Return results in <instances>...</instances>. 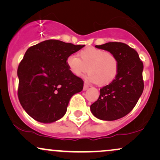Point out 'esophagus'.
<instances>
[{
    "mask_svg": "<svg viewBox=\"0 0 160 160\" xmlns=\"http://www.w3.org/2000/svg\"><path fill=\"white\" fill-rule=\"evenodd\" d=\"M88 88H89V85H88V84H86L85 82V83H84V85H83V90L86 91V89H88Z\"/></svg>",
    "mask_w": 160,
    "mask_h": 160,
    "instance_id": "1",
    "label": "esophagus"
}]
</instances>
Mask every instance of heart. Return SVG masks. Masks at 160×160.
Returning a JSON list of instances; mask_svg holds the SVG:
<instances>
[{
	"label": "heart",
	"mask_w": 160,
	"mask_h": 160,
	"mask_svg": "<svg viewBox=\"0 0 160 160\" xmlns=\"http://www.w3.org/2000/svg\"><path fill=\"white\" fill-rule=\"evenodd\" d=\"M78 57L71 55L67 58V66L70 72L76 77L89 73L87 80L99 85L111 83L117 78L119 62L114 54L103 49L89 47L82 49Z\"/></svg>",
	"instance_id": "1"
}]
</instances>
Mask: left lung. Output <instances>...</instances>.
Listing matches in <instances>:
<instances>
[{"instance_id": "left-lung-1", "label": "left lung", "mask_w": 160, "mask_h": 160, "mask_svg": "<svg viewBox=\"0 0 160 160\" xmlns=\"http://www.w3.org/2000/svg\"><path fill=\"white\" fill-rule=\"evenodd\" d=\"M114 54L119 62L118 74L113 81L101 88L98 99L90 106L92 114L102 120H116L133 109L144 90L143 62L129 46L109 42L95 46Z\"/></svg>"}]
</instances>
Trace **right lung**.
<instances>
[{
	"label": "right lung",
	"instance_id": "add662e5",
	"mask_svg": "<svg viewBox=\"0 0 160 160\" xmlns=\"http://www.w3.org/2000/svg\"><path fill=\"white\" fill-rule=\"evenodd\" d=\"M83 47L47 40L27 49L17 70L18 97L34 120L44 123L59 120L71 97L82 91L83 81L70 72L66 61Z\"/></svg>",
	"mask_w": 160,
	"mask_h": 160
}]
</instances>
